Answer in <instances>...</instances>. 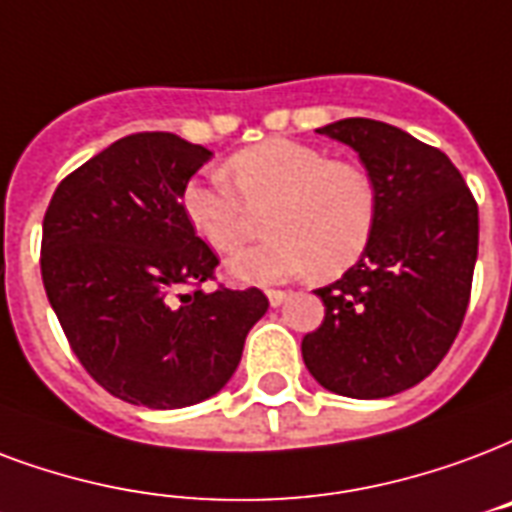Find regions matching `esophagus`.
I'll return each mask as SVG.
<instances>
[{"mask_svg":"<svg viewBox=\"0 0 512 512\" xmlns=\"http://www.w3.org/2000/svg\"><path fill=\"white\" fill-rule=\"evenodd\" d=\"M265 295H268V303H271L273 308H279L284 300H287V292H284V290H268Z\"/></svg>","mask_w":512,"mask_h":512,"instance_id":"esophagus-1","label":"esophagus"}]
</instances>
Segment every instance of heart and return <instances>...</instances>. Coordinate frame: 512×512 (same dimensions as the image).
Instances as JSON below:
<instances>
[{"instance_id":"1","label":"heart","mask_w":512,"mask_h":512,"mask_svg":"<svg viewBox=\"0 0 512 512\" xmlns=\"http://www.w3.org/2000/svg\"><path fill=\"white\" fill-rule=\"evenodd\" d=\"M228 185L190 179L179 206L198 239L233 252L247 236V206H268V239L241 249L225 265L233 282L276 284L314 268L346 271L368 249L378 220V193L365 169L292 139H268L230 155Z\"/></svg>"}]
</instances>
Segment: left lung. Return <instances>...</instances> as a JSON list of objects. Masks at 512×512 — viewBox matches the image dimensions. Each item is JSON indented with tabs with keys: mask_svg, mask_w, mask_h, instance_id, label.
<instances>
[{
	"mask_svg": "<svg viewBox=\"0 0 512 512\" xmlns=\"http://www.w3.org/2000/svg\"><path fill=\"white\" fill-rule=\"evenodd\" d=\"M317 134L360 155L376 185L378 220L360 260L317 290L325 322L300 351L327 392L381 400L424 381L462 327L478 204L446 152L389 123L346 117Z\"/></svg>",
	"mask_w": 512,
	"mask_h": 512,
	"instance_id": "obj_1",
	"label": "left lung"
}]
</instances>
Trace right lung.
<instances>
[{"mask_svg":"<svg viewBox=\"0 0 512 512\" xmlns=\"http://www.w3.org/2000/svg\"><path fill=\"white\" fill-rule=\"evenodd\" d=\"M214 152L147 131L109 144L56 187L42 222V282L83 368L109 395L187 408L236 373L263 292H185L217 255L182 217L179 193Z\"/></svg>","mask_w":512,"mask_h":512,"instance_id":"1","label":"right lung"}]
</instances>
